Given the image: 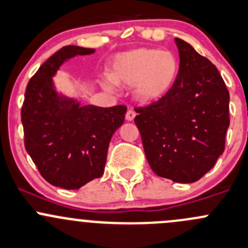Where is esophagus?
I'll use <instances>...</instances> for the list:
<instances>
[{
    "label": "esophagus",
    "instance_id": "34e87169",
    "mask_svg": "<svg viewBox=\"0 0 248 248\" xmlns=\"http://www.w3.org/2000/svg\"><path fill=\"white\" fill-rule=\"evenodd\" d=\"M135 116H136V113H135L132 109H127L126 114H125V119H126L127 122H131V121H134Z\"/></svg>",
    "mask_w": 248,
    "mask_h": 248
}]
</instances>
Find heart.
Returning a JSON list of instances; mask_svg holds the SVG:
<instances>
[{
  "instance_id": "heart-1",
  "label": "heart",
  "mask_w": 248,
  "mask_h": 248,
  "mask_svg": "<svg viewBox=\"0 0 248 248\" xmlns=\"http://www.w3.org/2000/svg\"><path fill=\"white\" fill-rule=\"evenodd\" d=\"M178 62L172 53L152 48H140L121 54L112 63L111 78H105V89L114 90L116 83L132 87L134 96L142 104L160 100L172 87Z\"/></svg>"
}]
</instances>
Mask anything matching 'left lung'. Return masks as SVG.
Segmentation results:
<instances>
[{"mask_svg":"<svg viewBox=\"0 0 248 248\" xmlns=\"http://www.w3.org/2000/svg\"><path fill=\"white\" fill-rule=\"evenodd\" d=\"M175 42L180 53L176 80L160 100L135 108V124L154 173L193 183L224 151L229 92L208 59L181 38Z\"/></svg>","mask_w":248,"mask_h":248,"instance_id":"8db88e82","label":"left lung"}]
</instances>
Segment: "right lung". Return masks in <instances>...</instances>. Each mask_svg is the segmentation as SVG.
<instances>
[{
    "label": "right lung",
    "mask_w": 248,
    "mask_h": 248,
    "mask_svg": "<svg viewBox=\"0 0 248 248\" xmlns=\"http://www.w3.org/2000/svg\"><path fill=\"white\" fill-rule=\"evenodd\" d=\"M94 51L77 46L59 49L29 80L21 107L29 155L44 180L65 189H79L104 175L109 141L126 112L123 105L79 106L54 89L53 76L66 60Z\"/></svg>",
    "instance_id": "add662e5"
}]
</instances>
